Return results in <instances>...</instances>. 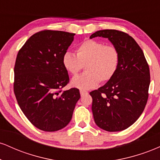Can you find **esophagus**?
I'll use <instances>...</instances> for the list:
<instances>
[{
	"mask_svg": "<svg viewBox=\"0 0 160 160\" xmlns=\"http://www.w3.org/2000/svg\"><path fill=\"white\" fill-rule=\"evenodd\" d=\"M80 95H85V94H87V92H86V91H84V90H82V89H81V90H80Z\"/></svg>",
	"mask_w": 160,
	"mask_h": 160,
	"instance_id": "esophagus-1",
	"label": "esophagus"
}]
</instances>
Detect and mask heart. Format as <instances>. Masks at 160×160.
Returning <instances> with one entry per match:
<instances>
[{"mask_svg":"<svg viewBox=\"0 0 160 160\" xmlns=\"http://www.w3.org/2000/svg\"><path fill=\"white\" fill-rule=\"evenodd\" d=\"M120 54L113 45H105L95 40H86L76 48V55L67 52L62 56V65L69 74H78L85 65L86 71L74 77L71 85L81 89H90L114 77L119 68Z\"/></svg>","mask_w":160,"mask_h":160,"instance_id":"obj_1","label":"heart"}]
</instances>
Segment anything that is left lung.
I'll list each match as a JSON object with an SVG mask.
<instances>
[{"instance_id": "8db88e82", "label": "left lung", "mask_w": 160, "mask_h": 160, "mask_svg": "<svg viewBox=\"0 0 160 160\" xmlns=\"http://www.w3.org/2000/svg\"><path fill=\"white\" fill-rule=\"evenodd\" d=\"M96 37L108 38L118 49L120 62L114 77L89 93L93 117L97 126L105 131H122L144 111L150 82L149 66L142 49L126 33L106 29L95 32L89 38Z\"/></svg>"}]
</instances>
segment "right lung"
Instances as JSON below:
<instances>
[{"label": "right lung", "instance_id": "add662e5", "mask_svg": "<svg viewBox=\"0 0 160 160\" xmlns=\"http://www.w3.org/2000/svg\"><path fill=\"white\" fill-rule=\"evenodd\" d=\"M74 35L61 31H41L25 42L16 57L13 84L16 100L28 120L43 131L65 127L80 98L76 88L62 90L69 82L62 56Z\"/></svg>", "mask_w": 160, "mask_h": 160}]
</instances>
